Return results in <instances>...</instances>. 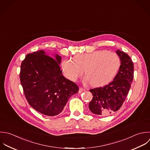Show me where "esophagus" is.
Returning a JSON list of instances; mask_svg holds the SVG:
<instances>
[{"label": "esophagus", "instance_id": "esophagus-1", "mask_svg": "<svg viewBox=\"0 0 150 150\" xmlns=\"http://www.w3.org/2000/svg\"><path fill=\"white\" fill-rule=\"evenodd\" d=\"M85 90L83 89V88H79V93H81L82 92H84Z\"/></svg>", "mask_w": 150, "mask_h": 150}]
</instances>
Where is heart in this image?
<instances>
[{"label": "heart", "mask_w": 150, "mask_h": 150, "mask_svg": "<svg viewBox=\"0 0 150 150\" xmlns=\"http://www.w3.org/2000/svg\"><path fill=\"white\" fill-rule=\"evenodd\" d=\"M120 65V58L116 52L97 50L77 54L74 60L65 59L61 67L65 76L74 82L81 77L85 70L86 81L98 87L110 83L117 74Z\"/></svg>", "instance_id": "b5f03b06"}]
</instances>
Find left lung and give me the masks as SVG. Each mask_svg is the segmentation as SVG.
I'll return each instance as SVG.
<instances>
[{"label":"left lung","mask_w":150,"mask_h":150,"mask_svg":"<svg viewBox=\"0 0 150 150\" xmlns=\"http://www.w3.org/2000/svg\"><path fill=\"white\" fill-rule=\"evenodd\" d=\"M121 60L119 72L113 81L100 88L92 89L93 99L89 108L95 115L108 116L117 111L129 93L134 76V64L130 57L119 50L116 51Z\"/></svg>","instance_id":"8db88e82"}]
</instances>
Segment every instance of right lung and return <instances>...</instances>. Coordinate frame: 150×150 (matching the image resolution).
I'll list each match as a JSON object with an SVG mask.
<instances>
[{
	"mask_svg": "<svg viewBox=\"0 0 150 150\" xmlns=\"http://www.w3.org/2000/svg\"><path fill=\"white\" fill-rule=\"evenodd\" d=\"M55 59L43 50L27 54L22 61L20 79L25 98L37 112L48 116L59 114L69 99L79 91L76 83L62 75L61 57Z\"/></svg>",
	"mask_w": 150,
	"mask_h": 150,
	"instance_id": "right-lung-1",
	"label": "right lung"
}]
</instances>
